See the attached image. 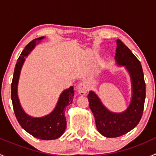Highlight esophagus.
<instances>
[{"label": "esophagus", "mask_w": 156, "mask_h": 156, "mask_svg": "<svg viewBox=\"0 0 156 156\" xmlns=\"http://www.w3.org/2000/svg\"><path fill=\"white\" fill-rule=\"evenodd\" d=\"M78 92L80 95L81 96H84L87 94V90H88V87H87V84H86L84 81L83 82H81L78 86Z\"/></svg>", "instance_id": "esophagus-1"}]
</instances>
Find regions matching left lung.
<instances>
[{
    "mask_svg": "<svg viewBox=\"0 0 156 156\" xmlns=\"http://www.w3.org/2000/svg\"><path fill=\"white\" fill-rule=\"evenodd\" d=\"M116 44V62L119 66H125L131 80L130 105L123 112H112L103 106L94 91H90L87 95L97 130L106 137H118L134 128L142 117L146 98V84L140 62L122 41L118 39Z\"/></svg>",
    "mask_w": 156,
    "mask_h": 156,
    "instance_id": "left-lung-1",
    "label": "left lung"
}]
</instances>
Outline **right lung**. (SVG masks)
Instances as JSON below:
<instances>
[{"mask_svg":"<svg viewBox=\"0 0 156 156\" xmlns=\"http://www.w3.org/2000/svg\"><path fill=\"white\" fill-rule=\"evenodd\" d=\"M44 38L40 37L31 41L26 46L20 54L15 69L11 84V100L13 106L14 113L17 121L26 131L37 139L50 140L59 138L62 135L66 128V119L65 117V108L72 103L74 97V88L62 91L58 103L53 112L41 118H33L26 114L20 105L17 94V87L22 66L25 62V57L34 49L39 41Z\"/></svg>","mask_w":156,"mask_h":156,"instance_id":"right-lung-1","label":"right lung"}]
</instances>
